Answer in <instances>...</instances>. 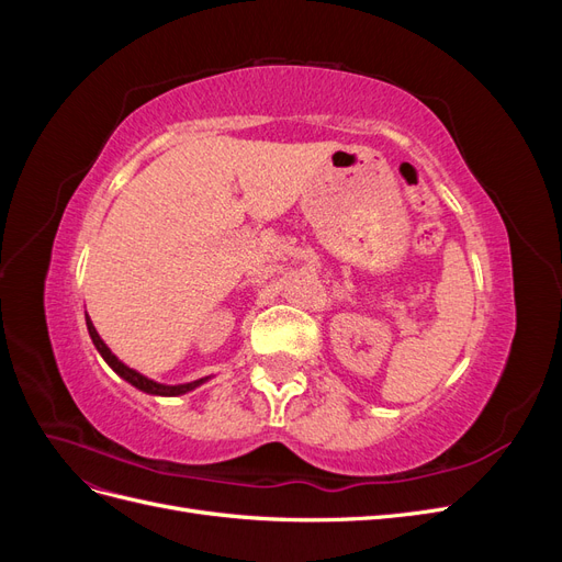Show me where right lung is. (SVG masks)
I'll return each mask as SVG.
<instances>
[{"label":"right lung","mask_w":562,"mask_h":562,"mask_svg":"<svg viewBox=\"0 0 562 562\" xmlns=\"http://www.w3.org/2000/svg\"><path fill=\"white\" fill-rule=\"evenodd\" d=\"M87 328H89V335H91V339H93L95 349H98L100 356H103V359L108 361V366L116 372V375H122L126 382H131L135 389L145 391V394H155V396H180V394H187V391H192V389H196L199 384H203V382L209 380V378H201V380L187 382V384H159V382H155V380H147L145 375H140V372H135L133 368L124 366L122 361L116 359V356L108 349V345L103 342V339H100V335H98V330L93 328V323H91L89 316H87Z\"/></svg>","instance_id":"1"}]
</instances>
